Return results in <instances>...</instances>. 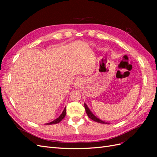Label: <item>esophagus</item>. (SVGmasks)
Instances as JSON below:
<instances>
[{
	"mask_svg": "<svg viewBox=\"0 0 157 157\" xmlns=\"http://www.w3.org/2000/svg\"><path fill=\"white\" fill-rule=\"evenodd\" d=\"M83 82V79L81 77H78L76 79L75 82V88H80L82 86Z\"/></svg>",
	"mask_w": 157,
	"mask_h": 157,
	"instance_id": "1",
	"label": "esophagus"
}]
</instances>
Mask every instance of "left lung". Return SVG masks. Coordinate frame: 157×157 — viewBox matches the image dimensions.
<instances>
[{
    "label": "left lung",
    "instance_id": "left-lung-1",
    "mask_svg": "<svg viewBox=\"0 0 157 157\" xmlns=\"http://www.w3.org/2000/svg\"><path fill=\"white\" fill-rule=\"evenodd\" d=\"M84 107H85V110H86V114L88 116V117L90 118H91V119L95 122H99V123H101V124H109V122H105V121H103L100 119H99V118L98 117H96V116H95L94 114L90 111V110L89 109V108L88 107L86 103H84Z\"/></svg>",
    "mask_w": 157,
    "mask_h": 157
}]
</instances>
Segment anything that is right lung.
Here are the masks:
<instances>
[{"instance_id":"obj_1","label":"right lung","mask_w":157,"mask_h":157,"mask_svg":"<svg viewBox=\"0 0 157 157\" xmlns=\"http://www.w3.org/2000/svg\"><path fill=\"white\" fill-rule=\"evenodd\" d=\"M65 115H66V107H65L63 111L62 112V113L61 114L60 116L57 118L56 120H54V121H52L51 122H49V123H47L46 124H58V123H59V122H61V121H62L63 119V118L65 117Z\"/></svg>"}]
</instances>
